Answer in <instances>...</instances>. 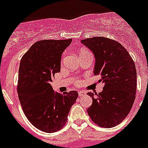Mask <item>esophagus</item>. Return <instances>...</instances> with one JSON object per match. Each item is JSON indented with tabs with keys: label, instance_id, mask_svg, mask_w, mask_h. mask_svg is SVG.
Listing matches in <instances>:
<instances>
[{
	"label": "esophagus",
	"instance_id": "esophagus-1",
	"mask_svg": "<svg viewBox=\"0 0 148 148\" xmlns=\"http://www.w3.org/2000/svg\"><path fill=\"white\" fill-rule=\"evenodd\" d=\"M85 95H86L85 91H83V90H79L78 91L79 97H82V96H84Z\"/></svg>",
	"mask_w": 148,
	"mask_h": 148
}]
</instances>
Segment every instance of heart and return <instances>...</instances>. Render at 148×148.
Segmentation results:
<instances>
[{"instance_id":"1","label":"heart","mask_w":148,"mask_h":148,"mask_svg":"<svg viewBox=\"0 0 148 148\" xmlns=\"http://www.w3.org/2000/svg\"><path fill=\"white\" fill-rule=\"evenodd\" d=\"M84 52H88V51H85V50H84V51H81V53H84Z\"/></svg>"}]
</instances>
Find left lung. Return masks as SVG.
<instances>
[{"instance_id": "obj_1", "label": "left lung", "mask_w": 148, "mask_h": 148, "mask_svg": "<svg viewBox=\"0 0 148 148\" xmlns=\"http://www.w3.org/2000/svg\"><path fill=\"white\" fill-rule=\"evenodd\" d=\"M95 58L94 74L104 86L101 93L88 92L93 102L88 108L90 119L110 128L119 124L133 106L137 90V71L133 59L119 42L103 37L81 40Z\"/></svg>"}]
</instances>
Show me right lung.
I'll return each instance as SVG.
<instances>
[{"label":"right lung","instance_id":"right-lung-1","mask_svg":"<svg viewBox=\"0 0 148 148\" xmlns=\"http://www.w3.org/2000/svg\"><path fill=\"white\" fill-rule=\"evenodd\" d=\"M67 40H44L34 43L20 63L17 93L24 114L29 121L46 133L64 126L78 94L64 95L54 92L52 77L60 71L61 54L71 43Z\"/></svg>","mask_w":148,"mask_h":148}]
</instances>
